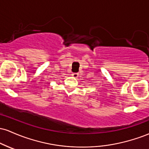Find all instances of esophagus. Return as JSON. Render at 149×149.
<instances>
[{
  "mask_svg": "<svg viewBox=\"0 0 149 149\" xmlns=\"http://www.w3.org/2000/svg\"><path fill=\"white\" fill-rule=\"evenodd\" d=\"M72 76L74 77V78H77V77L78 76V73H72Z\"/></svg>",
  "mask_w": 149,
  "mask_h": 149,
  "instance_id": "obj_1",
  "label": "esophagus"
}]
</instances>
